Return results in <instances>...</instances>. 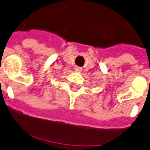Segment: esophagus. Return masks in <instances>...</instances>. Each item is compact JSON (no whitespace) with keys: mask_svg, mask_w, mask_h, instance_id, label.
Here are the masks:
<instances>
[{"mask_svg":"<svg viewBox=\"0 0 150 150\" xmlns=\"http://www.w3.org/2000/svg\"><path fill=\"white\" fill-rule=\"evenodd\" d=\"M75 70H76L77 72H82V68H79V67H77V68H75Z\"/></svg>","mask_w":150,"mask_h":150,"instance_id":"34e87169","label":"esophagus"}]
</instances>
